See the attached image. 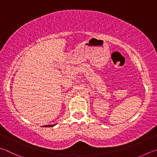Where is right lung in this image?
<instances>
[{"instance_id":"1","label":"right lung","mask_w":157,"mask_h":157,"mask_svg":"<svg viewBox=\"0 0 157 157\" xmlns=\"http://www.w3.org/2000/svg\"><path fill=\"white\" fill-rule=\"evenodd\" d=\"M55 124H49V125H46V126H45V127H53V126H55Z\"/></svg>"}]
</instances>
